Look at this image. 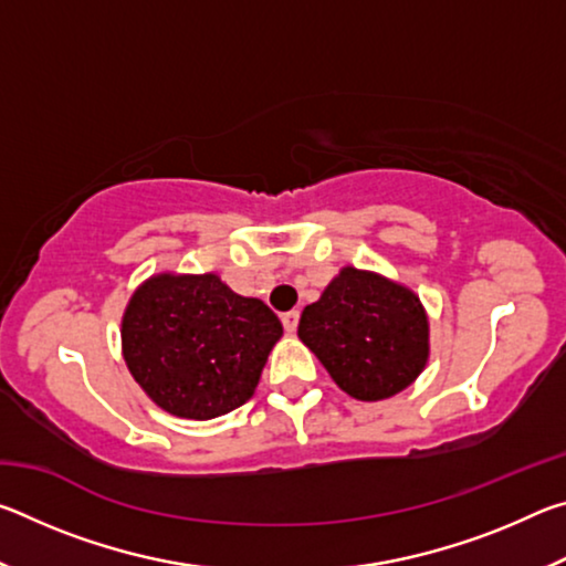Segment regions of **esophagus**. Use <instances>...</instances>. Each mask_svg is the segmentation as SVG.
<instances>
[{"instance_id":"obj_1","label":"esophagus","mask_w":566,"mask_h":566,"mask_svg":"<svg viewBox=\"0 0 566 566\" xmlns=\"http://www.w3.org/2000/svg\"><path fill=\"white\" fill-rule=\"evenodd\" d=\"M282 324H284V329L292 334V332L296 329V324H300V312H296V310L284 312V314H282Z\"/></svg>"}]
</instances>
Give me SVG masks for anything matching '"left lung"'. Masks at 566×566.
I'll return each mask as SVG.
<instances>
[{
	"label": "left lung",
	"instance_id": "8db88e82",
	"mask_svg": "<svg viewBox=\"0 0 566 566\" xmlns=\"http://www.w3.org/2000/svg\"><path fill=\"white\" fill-rule=\"evenodd\" d=\"M296 334L332 379L361 401L387 399L409 387L429 354L419 296L354 266L339 272L319 302L304 306Z\"/></svg>",
	"mask_w": 566,
	"mask_h": 566
}]
</instances>
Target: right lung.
Returning <instances> with one entry per match:
<instances>
[{
  "label": "right lung",
  "instance_id": "right-lung-1",
  "mask_svg": "<svg viewBox=\"0 0 566 566\" xmlns=\"http://www.w3.org/2000/svg\"><path fill=\"white\" fill-rule=\"evenodd\" d=\"M282 322L260 300L239 296L217 274L151 276L122 319L124 361L151 401L185 419L242 407Z\"/></svg>",
  "mask_w": 566,
  "mask_h": 566
}]
</instances>
